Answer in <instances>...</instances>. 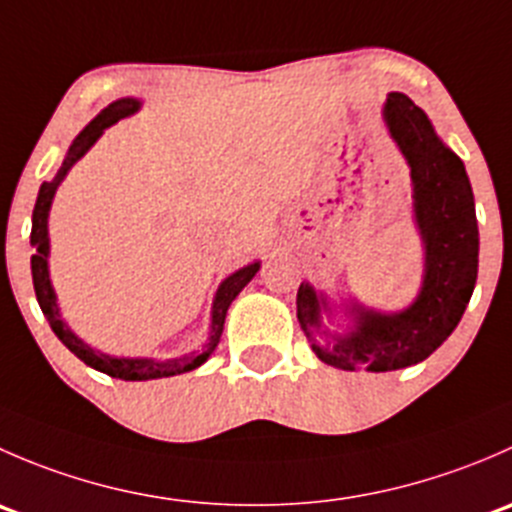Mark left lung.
<instances>
[{"instance_id":"1","label":"left lung","mask_w":512,"mask_h":512,"mask_svg":"<svg viewBox=\"0 0 512 512\" xmlns=\"http://www.w3.org/2000/svg\"><path fill=\"white\" fill-rule=\"evenodd\" d=\"M386 126L411 165L416 223L426 242L421 294L399 314L354 304V329L324 347L322 302L299 285L297 319L314 354L344 371H394L418 364L451 337L468 307L478 277V220L463 160L443 146L426 113L404 94H389Z\"/></svg>"}]
</instances>
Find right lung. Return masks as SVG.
Listing matches in <instances>:
<instances>
[{"mask_svg": "<svg viewBox=\"0 0 512 512\" xmlns=\"http://www.w3.org/2000/svg\"><path fill=\"white\" fill-rule=\"evenodd\" d=\"M138 108L136 98H121V101H113L111 106L103 108L101 113L84 128V131L76 136V141L71 143L69 153H66L64 165L59 168L56 178L51 183H44L39 188V198H36L34 205V215H32V277H34V292L36 299H39V307L44 312V317L49 319V327L56 337L64 342V347L69 352H74L79 356L84 364H89L91 369L103 371V374L113 376V379H123V381H148V379H163V376H175V374H185V371H193L208 359L210 354L215 352L218 347L220 337H223V324H225V314L227 307H230L232 299L240 294V289L247 285V282L255 277V272L260 270V265H247L242 267L240 272L230 275L227 280L220 285L218 294H215V304H213V327H210V342L208 347L203 349V354H185L180 359H165V361H153V359H113V356L98 354L94 349L86 347L81 339H76L74 334L69 332V327H64V322L59 319V307H56L54 299V289H51L49 282V270H46V255H49V237H46V218H49V208H51V198L56 193V185L64 180L66 170L76 163L91 146L96 143V138L101 136L103 128H108L111 123H116L118 118L131 116L133 111Z\"/></svg>", "mask_w": 512, "mask_h": 512, "instance_id": "add662e5", "label": "right lung"}]
</instances>
